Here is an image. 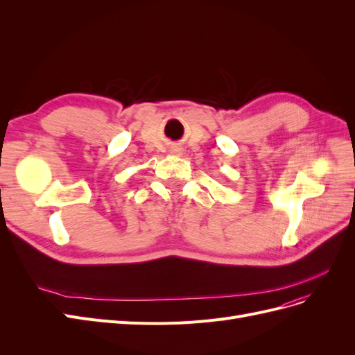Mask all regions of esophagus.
Wrapping results in <instances>:
<instances>
[{
  "instance_id": "1",
  "label": "esophagus",
  "mask_w": 355,
  "mask_h": 355,
  "mask_svg": "<svg viewBox=\"0 0 355 355\" xmlns=\"http://www.w3.org/2000/svg\"><path fill=\"white\" fill-rule=\"evenodd\" d=\"M170 153L171 154H175V155H182V148H179V146H173L170 149Z\"/></svg>"
}]
</instances>
